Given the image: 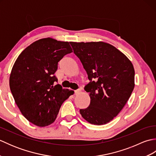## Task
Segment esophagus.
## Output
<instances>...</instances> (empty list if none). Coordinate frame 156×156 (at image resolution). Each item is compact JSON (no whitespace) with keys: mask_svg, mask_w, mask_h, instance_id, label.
Here are the masks:
<instances>
[{"mask_svg":"<svg viewBox=\"0 0 156 156\" xmlns=\"http://www.w3.org/2000/svg\"><path fill=\"white\" fill-rule=\"evenodd\" d=\"M74 92H75V94L77 95V94H78L79 93H80V92H81V90H80V89H78V90H76L74 91Z\"/></svg>","mask_w":156,"mask_h":156,"instance_id":"esophagus-1","label":"esophagus"}]
</instances>
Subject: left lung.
Here are the masks:
<instances>
[{
    "instance_id": "8db88e82",
    "label": "left lung",
    "mask_w": 156,
    "mask_h": 156,
    "mask_svg": "<svg viewBox=\"0 0 156 156\" xmlns=\"http://www.w3.org/2000/svg\"><path fill=\"white\" fill-rule=\"evenodd\" d=\"M69 43L90 80L84 87L90 103L80 110L82 117L91 124H107L131 97L135 87L133 66L127 56L107 43Z\"/></svg>"
}]
</instances>
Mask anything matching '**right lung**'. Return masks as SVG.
Returning <instances> with one entry per match:
<instances>
[{"instance_id": "obj_1", "label": "right lung", "mask_w": 156, "mask_h": 156, "mask_svg": "<svg viewBox=\"0 0 156 156\" xmlns=\"http://www.w3.org/2000/svg\"><path fill=\"white\" fill-rule=\"evenodd\" d=\"M71 52L69 42L48 37L33 43L16 59L10 88L20 111L31 123L39 127L51 125L63 102L74 93L58 84L54 87L58 62Z\"/></svg>"}]
</instances>
